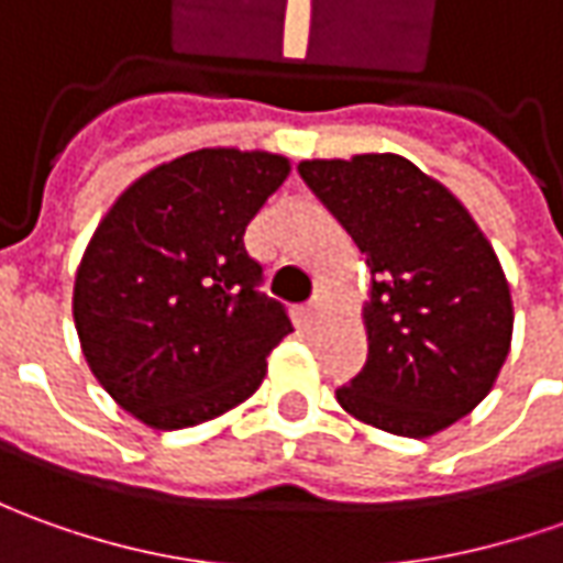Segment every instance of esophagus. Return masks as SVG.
I'll return each mask as SVG.
<instances>
[{
    "label": "esophagus",
    "mask_w": 563,
    "mask_h": 563,
    "mask_svg": "<svg viewBox=\"0 0 563 563\" xmlns=\"http://www.w3.org/2000/svg\"><path fill=\"white\" fill-rule=\"evenodd\" d=\"M301 317H305V323H308V327H313V323L323 317V301H320V298L308 301V305H305V311H301Z\"/></svg>",
    "instance_id": "esophagus-1"
}]
</instances>
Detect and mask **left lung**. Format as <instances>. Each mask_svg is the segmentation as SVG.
Instances as JSON below:
<instances>
[{
	"label": "left lung",
	"mask_w": 563,
	"mask_h": 563,
	"mask_svg": "<svg viewBox=\"0 0 563 563\" xmlns=\"http://www.w3.org/2000/svg\"><path fill=\"white\" fill-rule=\"evenodd\" d=\"M298 172L369 267L366 363L335 400L400 438L450 428L490 394L511 347V289L490 240L407 156L301 159Z\"/></svg>",
	"instance_id": "8db88e82"
}]
</instances>
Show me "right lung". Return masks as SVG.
<instances>
[{"label":"right lung","mask_w":563,"mask_h":563,"mask_svg":"<svg viewBox=\"0 0 563 563\" xmlns=\"http://www.w3.org/2000/svg\"><path fill=\"white\" fill-rule=\"evenodd\" d=\"M289 172L283 153L202 147L144 172L98 221L73 323L91 376L137 422L202 426L258 391L292 320L255 289L243 233Z\"/></svg>","instance_id":"1"}]
</instances>
